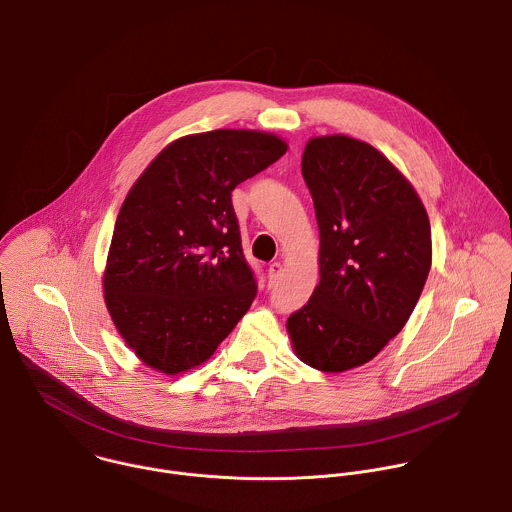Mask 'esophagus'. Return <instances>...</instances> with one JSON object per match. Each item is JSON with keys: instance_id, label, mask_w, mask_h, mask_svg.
<instances>
[{"instance_id": "34e87169", "label": "esophagus", "mask_w": 512, "mask_h": 512, "mask_svg": "<svg viewBox=\"0 0 512 512\" xmlns=\"http://www.w3.org/2000/svg\"><path fill=\"white\" fill-rule=\"evenodd\" d=\"M281 275H283V265L279 261L271 263L269 265V283H277L281 279Z\"/></svg>"}]
</instances>
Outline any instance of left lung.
<instances>
[{"label": "left lung", "instance_id": "1", "mask_svg": "<svg viewBox=\"0 0 512 512\" xmlns=\"http://www.w3.org/2000/svg\"><path fill=\"white\" fill-rule=\"evenodd\" d=\"M301 171L321 281L287 333L305 365L343 373L377 357L409 321L431 271V223L411 181L365 141L311 137Z\"/></svg>", "mask_w": 512, "mask_h": 512}]
</instances>
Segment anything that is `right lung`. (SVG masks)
<instances>
[{
    "label": "right lung",
    "mask_w": 512,
    "mask_h": 512,
    "mask_svg": "<svg viewBox=\"0 0 512 512\" xmlns=\"http://www.w3.org/2000/svg\"><path fill=\"white\" fill-rule=\"evenodd\" d=\"M285 151L279 135L255 129L193 133L169 143L129 189L103 293L117 333L149 369L199 367L251 307L257 283L231 191Z\"/></svg>",
    "instance_id": "obj_1"
}]
</instances>
